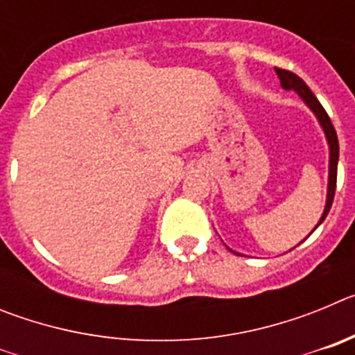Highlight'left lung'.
Listing matches in <instances>:
<instances>
[{"label":"left lung","instance_id":"left-lung-1","mask_svg":"<svg viewBox=\"0 0 355 355\" xmlns=\"http://www.w3.org/2000/svg\"><path fill=\"white\" fill-rule=\"evenodd\" d=\"M275 72H277L279 80H281V85H283V89L291 90L293 89L295 92L299 94L300 97L304 99L309 108L315 112V115L318 117L320 124L324 128L325 131V137H327V142H329V149H331V159H329V193H327V205H325L324 209V215L320 218L318 225L325 220V216H327L329 209L332 206V200H334V192H336V175H338V158H340V144H338V135L334 126H332L331 119H329L327 112L324 110V106L320 105V101L315 97V94L309 90L306 83L300 80L297 74H293L291 71H286V69H279L275 67Z\"/></svg>","mask_w":355,"mask_h":355}]
</instances>
